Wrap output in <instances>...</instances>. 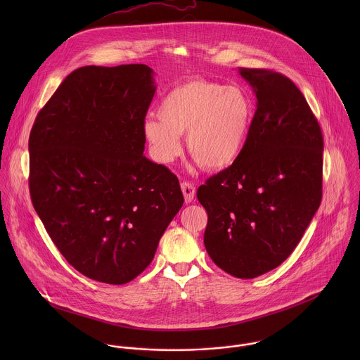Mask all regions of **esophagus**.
Instances as JSON below:
<instances>
[{
  "label": "esophagus",
  "instance_id": "34e87169",
  "mask_svg": "<svg viewBox=\"0 0 360 360\" xmlns=\"http://www.w3.org/2000/svg\"><path fill=\"white\" fill-rule=\"evenodd\" d=\"M181 191L184 194V200L187 204L193 202L195 198V187L191 183H181Z\"/></svg>",
  "mask_w": 360,
  "mask_h": 360
}]
</instances>
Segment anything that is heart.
I'll list each match as a JSON object with an SVG mask.
<instances>
[{
  "label": "heart",
  "instance_id": "heart-1",
  "mask_svg": "<svg viewBox=\"0 0 360 360\" xmlns=\"http://www.w3.org/2000/svg\"><path fill=\"white\" fill-rule=\"evenodd\" d=\"M254 120V105L238 86L191 79L174 86L148 116L143 133L159 163L173 162L183 151L187 133L191 156L209 170L233 166L245 150Z\"/></svg>",
  "mask_w": 360,
  "mask_h": 360
}]
</instances>
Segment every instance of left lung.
I'll use <instances>...</instances> for the list:
<instances>
[{
    "label": "left lung",
    "instance_id": "obj_1",
    "mask_svg": "<svg viewBox=\"0 0 360 360\" xmlns=\"http://www.w3.org/2000/svg\"><path fill=\"white\" fill-rule=\"evenodd\" d=\"M257 94L244 153L209 177L206 252L226 273L255 278L292 254L321 202L323 134L304 94L284 75L240 68Z\"/></svg>",
    "mask_w": 360,
    "mask_h": 360
}]
</instances>
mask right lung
<instances>
[{
  "mask_svg": "<svg viewBox=\"0 0 360 360\" xmlns=\"http://www.w3.org/2000/svg\"><path fill=\"white\" fill-rule=\"evenodd\" d=\"M153 75L143 63L73 70L29 137L39 217L69 264L106 284L147 269L184 202L176 174L143 155Z\"/></svg>",
  "mask_w": 360,
  "mask_h": 360,
  "instance_id": "add662e5",
  "label": "right lung"
}]
</instances>
